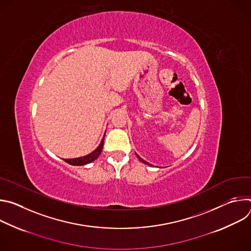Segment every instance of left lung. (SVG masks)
<instances>
[{
	"label": "left lung",
	"mask_w": 251,
	"mask_h": 251,
	"mask_svg": "<svg viewBox=\"0 0 251 251\" xmlns=\"http://www.w3.org/2000/svg\"><path fill=\"white\" fill-rule=\"evenodd\" d=\"M136 156H137V157H138V159H139V160H140V161H141V162H142V163H144V164H147V165H149V163H147V162H146V161H144V160H143V159H142V158H140V157H139V156H138V155H137V154H136Z\"/></svg>",
	"instance_id": "left-lung-1"
}]
</instances>
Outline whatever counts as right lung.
Listing matches in <instances>:
<instances>
[{"label":"right lung","instance_id":"right-lung-1","mask_svg":"<svg viewBox=\"0 0 251 251\" xmlns=\"http://www.w3.org/2000/svg\"><path fill=\"white\" fill-rule=\"evenodd\" d=\"M104 137H105V134L100 142L99 146L93 151L91 152L90 154L86 155V156H83V157H79V158H75V159H64V161L70 165L73 166H83V165H87L91 162H93L94 160H96L99 155L101 154L102 152V149H103V142H104Z\"/></svg>","mask_w":251,"mask_h":251}]
</instances>
